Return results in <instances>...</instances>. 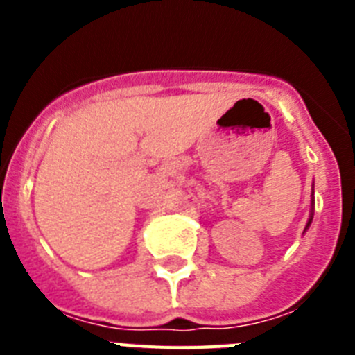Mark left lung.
I'll list each match as a JSON object with an SVG mask.
<instances>
[{
  "mask_svg": "<svg viewBox=\"0 0 355 355\" xmlns=\"http://www.w3.org/2000/svg\"><path fill=\"white\" fill-rule=\"evenodd\" d=\"M309 224H311V218H309V222H307V225H309Z\"/></svg>",
  "mask_w": 355,
  "mask_h": 355,
  "instance_id": "8db88e82",
  "label": "left lung"
}]
</instances>
